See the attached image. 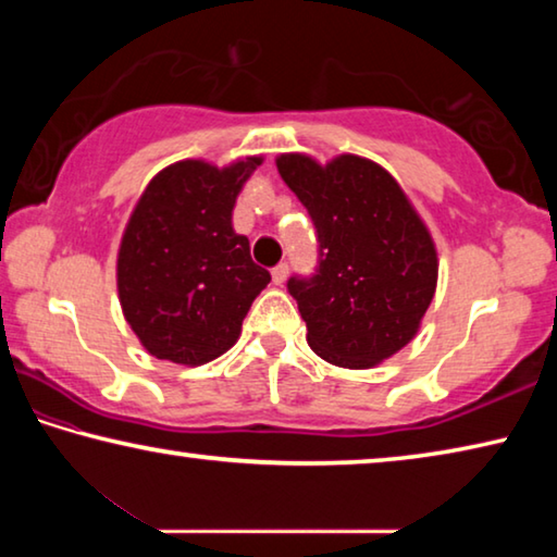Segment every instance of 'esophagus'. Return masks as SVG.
Instances as JSON below:
<instances>
[{
  "label": "esophagus",
  "mask_w": 557,
  "mask_h": 557,
  "mask_svg": "<svg viewBox=\"0 0 557 557\" xmlns=\"http://www.w3.org/2000/svg\"><path fill=\"white\" fill-rule=\"evenodd\" d=\"M287 272H289L287 262H280V265L272 268V282H275V285H282V282L287 280Z\"/></svg>",
  "instance_id": "obj_1"
}]
</instances>
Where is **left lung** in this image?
Masks as SVG:
<instances>
[{
  "mask_svg": "<svg viewBox=\"0 0 557 557\" xmlns=\"http://www.w3.org/2000/svg\"><path fill=\"white\" fill-rule=\"evenodd\" d=\"M277 172L309 211L319 240L312 277L287 289L307 344L342 369H373L418 334L437 287V250L400 184L381 164L338 154L319 164L280 154Z\"/></svg>",
  "mask_w": 557,
  "mask_h": 557,
  "instance_id": "obj_1",
  "label": "left lung"
}]
</instances>
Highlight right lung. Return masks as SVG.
I'll return each instance as SVG.
<instances>
[{
	"instance_id": "obj_1",
	"label": "right lung",
	"mask_w": 557,
	"mask_h": 557,
	"mask_svg": "<svg viewBox=\"0 0 557 557\" xmlns=\"http://www.w3.org/2000/svg\"><path fill=\"white\" fill-rule=\"evenodd\" d=\"M262 164L203 159L169 164L132 211L117 252V295L132 332L149 354L201 366L238 342L243 319L270 272L233 231V206Z\"/></svg>"
}]
</instances>
